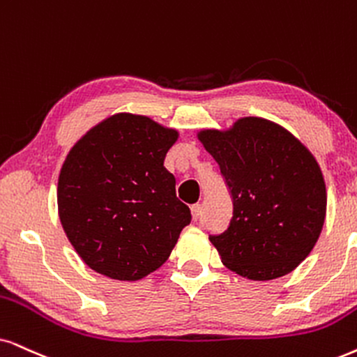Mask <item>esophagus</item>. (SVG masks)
Returning <instances> with one entry per match:
<instances>
[{"label":"esophagus","instance_id":"obj_1","mask_svg":"<svg viewBox=\"0 0 357 357\" xmlns=\"http://www.w3.org/2000/svg\"><path fill=\"white\" fill-rule=\"evenodd\" d=\"M191 214H192V220L199 219V215H201V204L191 206Z\"/></svg>","mask_w":357,"mask_h":357}]
</instances>
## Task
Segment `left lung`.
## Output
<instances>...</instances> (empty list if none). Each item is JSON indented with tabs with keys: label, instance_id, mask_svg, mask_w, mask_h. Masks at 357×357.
Listing matches in <instances>:
<instances>
[{
	"label": "left lung",
	"instance_id": "left-lung-1",
	"mask_svg": "<svg viewBox=\"0 0 357 357\" xmlns=\"http://www.w3.org/2000/svg\"><path fill=\"white\" fill-rule=\"evenodd\" d=\"M197 139L218 161L234 199L227 231L209 237L222 264L257 282L293 272L317 245L326 218V184L313 153L260 116L201 130Z\"/></svg>",
	"mask_w": 357,
	"mask_h": 357
}]
</instances>
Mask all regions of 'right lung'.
<instances>
[{
    "label": "right lung",
    "mask_w": 357,
    "mask_h": 357,
    "mask_svg": "<svg viewBox=\"0 0 357 357\" xmlns=\"http://www.w3.org/2000/svg\"><path fill=\"white\" fill-rule=\"evenodd\" d=\"M178 130L115 114L70 148L57 183L62 229L85 265L137 282L168 260L191 211L165 168Z\"/></svg>",
    "instance_id": "obj_1"
}]
</instances>
